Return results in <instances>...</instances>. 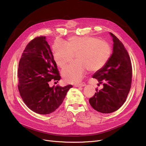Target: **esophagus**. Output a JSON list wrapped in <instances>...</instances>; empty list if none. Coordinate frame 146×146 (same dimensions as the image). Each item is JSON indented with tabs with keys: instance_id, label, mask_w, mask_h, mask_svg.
Instances as JSON below:
<instances>
[{
	"instance_id": "obj_1",
	"label": "esophagus",
	"mask_w": 146,
	"mask_h": 146,
	"mask_svg": "<svg viewBox=\"0 0 146 146\" xmlns=\"http://www.w3.org/2000/svg\"><path fill=\"white\" fill-rule=\"evenodd\" d=\"M74 86H75V87H77V88H78V87H83V86H86V83L83 82V83H79V84H76Z\"/></svg>"
}]
</instances>
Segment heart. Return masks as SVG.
I'll list each match as a JSON object with an SVG mask.
<instances>
[{"label":"heart","mask_w":146,"mask_h":146,"mask_svg":"<svg viewBox=\"0 0 146 146\" xmlns=\"http://www.w3.org/2000/svg\"><path fill=\"white\" fill-rule=\"evenodd\" d=\"M77 60L67 66L62 71V76L68 83L80 82L89 69L98 72L105 67L111 56L110 44L92 36H73L66 43L57 42L53 47V58L57 65L64 67L77 53Z\"/></svg>","instance_id":"obj_1"}]
</instances>
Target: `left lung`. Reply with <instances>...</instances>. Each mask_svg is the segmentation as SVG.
Returning a JSON list of instances; mask_svg holds the SVG:
<instances>
[{"label":"left lung","mask_w":146,"mask_h":146,"mask_svg":"<svg viewBox=\"0 0 146 146\" xmlns=\"http://www.w3.org/2000/svg\"><path fill=\"white\" fill-rule=\"evenodd\" d=\"M113 50L108 62L95 73L93 78L104 88L89 99V104L96 111L109 113L118 110L124 104L131 88L132 66L127 50L112 33Z\"/></svg>","instance_id":"1"}]
</instances>
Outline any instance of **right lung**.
<instances>
[{
    "instance_id": "1",
    "label": "right lung",
    "mask_w": 146,
    "mask_h": 146,
    "mask_svg": "<svg viewBox=\"0 0 146 146\" xmlns=\"http://www.w3.org/2000/svg\"><path fill=\"white\" fill-rule=\"evenodd\" d=\"M18 89L28 108L42 115L55 111L63 103L68 90L73 86H49L52 79L61 78L46 37L38 36L30 41L20 59Z\"/></svg>"
}]
</instances>
